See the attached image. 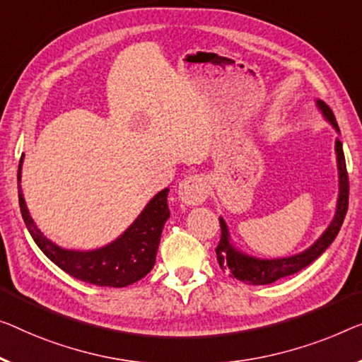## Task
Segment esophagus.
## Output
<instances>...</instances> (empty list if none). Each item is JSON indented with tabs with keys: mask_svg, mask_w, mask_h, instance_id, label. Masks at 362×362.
<instances>
[{
	"mask_svg": "<svg viewBox=\"0 0 362 362\" xmlns=\"http://www.w3.org/2000/svg\"><path fill=\"white\" fill-rule=\"evenodd\" d=\"M209 187L199 175H188L179 183V199L185 206H197L208 198Z\"/></svg>",
	"mask_w": 362,
	"mask_h": 362,
	"instance_id": "esophagus-1",
	"label": "esophagus"
}]
</instances>
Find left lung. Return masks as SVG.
<instances>
[{"instance_id":"left-lung-1","label":"left lung","mask_w":362,"mask_h":362,"mask_svg":"<svg viewBox=\"0 0 362 362\" xmlns=\"http://www.w3.org/2000/svg\"><path fill=\"white\" fill-rule=\"evenodd\" d=\"M317 107H319L322 115L325 117L328 123H332V127L339 133L337 118L333 115L330 107H328L325 102L317 99ZM335 151H337V164H338V202H337V211L333 216L332 223L328 224L319 239H317L314 244H312L309 249L304 252L296 253V255L291 257H283V258H255L247 255V253L240 252L235 249L230 242L229 237V229L228 224L223 218H219L221 223V240L218 247H216V257H218V263L223 272H229L230 276H234L239 281L245 284H269L278 281L284 276H289V274H294L300 272L302 268L309 267L312 262L317 260L323 252H325L335 237L339 233V228H341L344 216L348 211V198H349V180H348V172H346V160H344L343 154V146L341 141L337 138L335 141Z\"/></svg>"}]
</instances>
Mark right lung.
<instances>
[{
    "instance_id": "obj_1",
    "label": "right lung",
    "mask_w": 362,
    "mask_h": 362,
    "mask_svg": "<svg viewBox=\"0 0 362 362\" xmlns=\"http://www.w3.org/2000/svg\"><path fill=\"white\" fill-rule=\"evenodd\" d=\"M24 154L21 156L18 169V193L21 214L29 229L32 239L39 249L62 268L64 273L84 283L109 288H125L146 276L156 263V253L160 242L165 221L170 211L167 204L169 188L160 190L144 206L141 214L120 237L95 250H69L53 244L40 233L24 202L21 190V170H23Z\"/></svg>"
}]
</instances>
